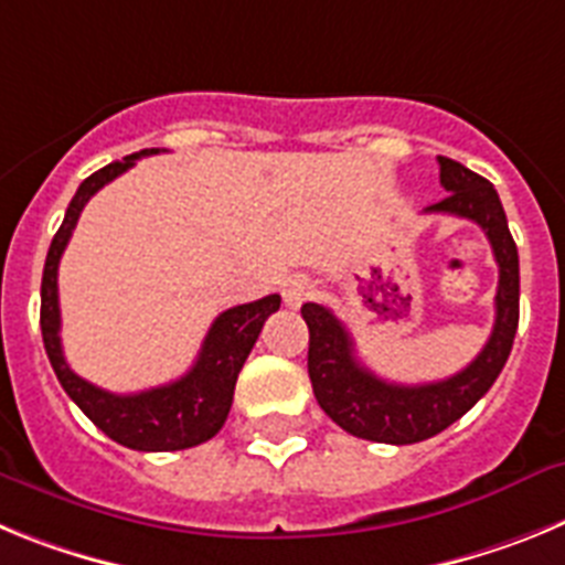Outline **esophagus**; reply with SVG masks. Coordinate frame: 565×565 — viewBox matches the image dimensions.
<instances>
[{
	"label": "esophagus",
	"mask_w": 565,
	"mask_h": 565,
	"mask_svg": "<svg viewBox=\"0 0 565 565\" xmlns=\"http://www.w3.org/2000/svg\"><path fill=\"white\" fill-rule=\"evenodd\" d=\"M313 297V282L308 277H302V274H297V277L286 279V286H282V299H286L288 308H299L302 302H308V299Z\"/></svg>",
	"instance_id": "esophagus-1"
}]
</instances>
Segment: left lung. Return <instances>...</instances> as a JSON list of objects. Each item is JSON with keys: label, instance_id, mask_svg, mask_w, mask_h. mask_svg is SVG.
<instances>
[{"label": "left lung", "instance_id": "8db88e82", "mask_svg": "<svg viewBox=\"0 0 565 565\" xmlns=\"http://www.w3.org/2000/svg\"><path fill=\"white\" fill-rule=\"evenodd\" d=\"M441 186L447 198L427 214H456L472 221L487 234L498 263L495 326L483 351L456 376L430 384H396L379 379L356 359L348 328L331 313V308L306 302L302 319L308 333V376L319 407L356 438L379 444H416L438 436L483 396L501 376L518 331V302H521V271L518 246L507 226L501 198L495 186L461 167L452 158L438 154Z\"/></svg>", "mask_w": 565, "mask_h": 565}]
</instances>
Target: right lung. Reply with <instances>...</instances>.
<instances>
[{"label": "right lung", "instance_id": "obj_1", "mask_svg": "<svg viewBox=\"0 0 565 565\" xmlns=\"http://www.w3.org/2000/svg\"><path fill=\"white\" fill-rule=\"evenodd\" d=\"M154 152L158 149H141V152L127 154L124 161L107 163L104 169L89 174L87 181L78 186V192L73 194L64 223L58 226L56 237L50 243L47 259H44L42 339L64 393L82 407L84 416L96 424L98 430L107 433L113 441L124 444L129 450L169 452L198 447V444L209 441V438L221 433L228 411H232L237 373L243 371V362L252 353L266 319L279 308V294H268L257 302L223 311L209 328L192 371L183 373L178 382L161 384V387H152V391L118 396V393L102 391V387L89 384L87 379L70 371L62 351V337H58V331H62L58 259H62L70 237H73V228L78 223V214L87 206L89 198L102 186H107L109 181H115L118 174L127 172L129 167H135L138 158Z\"/></svg>", "mask_w": 565, "mask_h": 565}]
</instances>
